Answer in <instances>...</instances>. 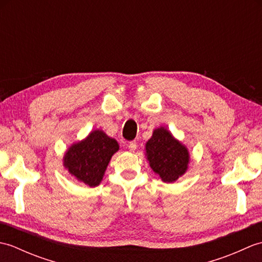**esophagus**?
Returning <instances> with one entry per match:
<instances>
[{"instance_id":"obj_1","label":"esophagus","mask_w":262,"mask_h":262,"mask_svg":"<svg viewBox=\"0 0 262 262\" xmlns=\"http://www.w3.org/2000/svg\"><path fill=\"white\" fill-rule=\"evenodd\" d=\"M136 148H137V143L136 142H129V143H128V149H129V151L134 152Z\"/></svg>"}]
</instances>
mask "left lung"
I'll return each mask as SVG.
<instances>
[{
	"mask_svg": "<svg viewBox=\"0 0 262 262\" xmlns=\"http://www.w3.org/2000/svg\"><path fill=\"white\" fill-rule=\"evenodd\" d=\"M146 157L155 173L164 182H173L188 168L189 153L163 127L155 129L146 143Z\"/></svg>",
	"mask_w": 262,
	"mask_h": 262,
	"instance_id": "obj_1",
	"label": "left lung"
}]
</instances>
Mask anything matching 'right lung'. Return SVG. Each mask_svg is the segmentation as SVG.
Instances as JSON below:
<instances>
[{
  "label": "right lung",
  "mask_w": 262,
  "mask_h": 262,
  "mask_svg": "<svg viewBox=\"0 0 262 262\" xmlns=\"http://www.w3.org/2000/svg\"><path fill=\"white\" fill-rule=\"evenodd\" d=\"M118 143L101 130H94L84 141L72 145L66 152L64 165L77 180L90 187L98 186Z\"/></svg>",
  "instance_id": "add662e5"
}]
</instances>
